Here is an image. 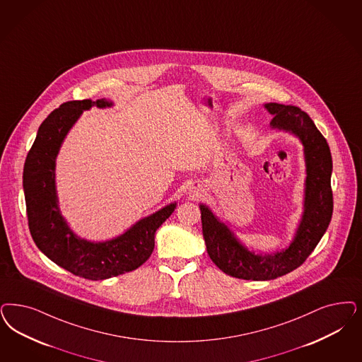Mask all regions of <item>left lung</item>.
Listing matches in <instances>:
<instances>
[{
    "label": "left lung",
    "instance_id": "left-lung-1",
    "mask_svg": "<svg viewBox=\"0 0 362 362\" xmlns=\"http://www.w3.org/2000/svg\"><path fill=\"white\" fill-rule=\"evenodd\" d=\"M264 107L274 116L272 127L293 132L305 147V211L294 240L284 251L258 255L242 246L230 228L200 204L203 238L212 262L225 274L250 281H270L299 267L321 240L333 214V163L326 139L298 107L278 103H267Z\"/></svg>",
    "mask_w": 362,
    "mask_h": 362
}]
</instances>
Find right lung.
<instances>
[{"mask_svg":"<svg viewBox=\"0 0 362 362\" xmlns=\"http://www.w3.org/2000/svg\"><path fill=\"white\" fill-rule=\"evenodd\" d=\"M92 105L111 107L105 99L74 100L49 113L38 128L24 165V192L30 235L50 261L90 281L132 272L146 262L155 247V233L174 212L176 203L139 221L123 235L92 243L76 237L65 223L56 197L54 160L64 137L83 111Z\"/></svg>","mask_w":362,"mask_h":362,"instance_id":"add662e5","label":"right lung"}]
</instances>
